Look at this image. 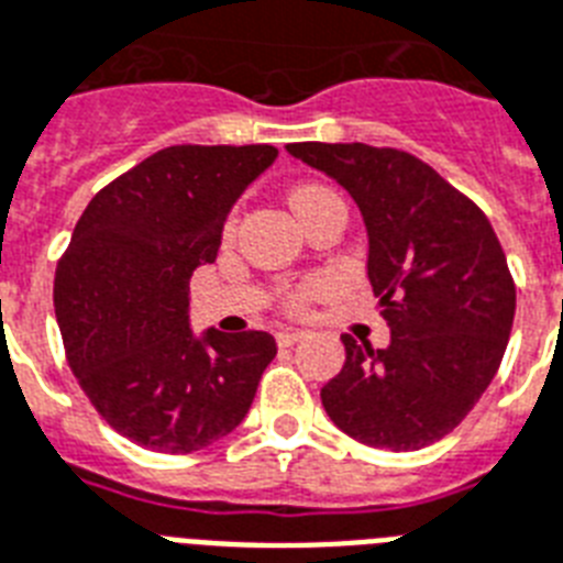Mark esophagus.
<instances>
[{"mask_svg":"<svg viewBox=\"0 0 563 563\" xmlns=\"http://www.w3.org/2000/svg\"><path fill=\"white\" fill-rule=\"evenodd\" d=\"M303 335L306 332H300V329H280V332H277V344L291 346V344H297V341H300Z\"/></svg>","mask_w":563,"mask_h":563,"instance_id":"obj_1","label":"esophagus"}]
</instances>
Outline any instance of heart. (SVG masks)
<instances>
[{"label": "heart", "instance_id": "1", "mask_svg": "<svg viewBox=\"0 0 563 563\" xmlns=\"http://www.w3.org/2000/svg\"><path fill=\"white\" fill-rule=\"evenodd\" d=\"M327 196H335L329 187H318V185H303L297 187L295 194H291V208L300 213V210H306L309 205H314L318 199H327ZM309 295H312V286H300V289L289 291L286 295V309H291V312H300L306 306V300H309Z\"/></svg>", "mask_w": 563, "mask_h": 563}]
</instances>
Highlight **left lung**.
Masks as SVG:
<instances>
[{
    "label": "left lung",
    "mask_w": 563,
    "mask_h": 563,
    "mask_svg": "<svg viewBox=\"0 0 563 563\" xmlns=\"http://www.w3.org/2000/svg\"><path fill=\"white\" fill-rule=\"evenodd\" d=\"M344 185L369 236L367 277L390 327L373 350L344 335L346 361L321 390L353 440L416 451L451 433L492 385L515 321V280L486 213L422 158L369 144H289Z\"/></svg>",
    "instance_id": "left-lung-1"
}]
</instances>
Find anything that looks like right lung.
<instances>
[{
	"mask_svg": "<svg viewBox=\"0 0 563 563\" xmlns=\"http://www.w3.org/2000/svg\"><path fill=\"white\" fill-rule=\"evenodd\" d=\"M272 144H178L135 164L86 205L54 274L68 367L103 419L135 445L194 454L245 419L277 355L268 332L194 338L190 274L213 263Z\"/></svg>",
	"mask_w": 563,
	"mask_h": 563,
	"instance_id": "right-lung-1",
	"label": "right lung"
}]
</instances>
